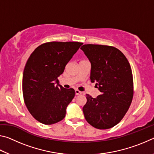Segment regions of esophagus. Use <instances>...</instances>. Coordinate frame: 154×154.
Here are the masks:
<instances>
[{
  "label": "esophagus",
  "mask_w": 154,
  "mask_h": 154,
  "mask_svg": "<svg viewBox=\"0 0 154 154\" xmlns=\"http://www.w3.org/2000/svg\"><path fill=\"white\" fill-rule=\"evenodd\" d=\"M75 95H77V96L80 95V94H82V92H80V91H79L78 90H75Z\"/></svg>",
  "instance_id": "esophagus-1"
}]
</instances>
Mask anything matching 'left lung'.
Wrapping results in <instances>:
<instances>
[{
  "instance_id": "obj_1",
  "label": "left lung",
  "mask_w": 154,
  "mask_h": 154,
  "mask_svg": "<svg viewBox=\"0 0 154 154\" xmlns=\"http://www.w3.org/2000/svg\"><path fill=\"white\" fill-rule=\"evenodd\" d=\"M81 49L90 62L91 82H96L101 92L96 98L85 96L84 117L96 128H111L122 120L132 103L131 67L124 54L114 47L88 44Z\"/></svg>"
}]
</instances>
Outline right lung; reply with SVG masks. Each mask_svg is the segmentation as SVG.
I'll list each match as a JSON object with an SVG mask.
<instances>
[{
    "label": "right lung",
    "instance_id": "obj_1",
    "mask_svg": "<svg viewBox=\"0 0 154 154\" xmlns=\"http://www.w3.org/2000/svg\"><path fill=\"white\" fill-rule=\"evenodd\" d=\"M82 45L79 42L46 43L36 48L28 58L23 73V96L28 110L41 123L55 124L66 116L75 92L60 85L58 77Z\"/></svg>",
    "mask_w": 154,
    "mask_h": 154
}]
</instances>
